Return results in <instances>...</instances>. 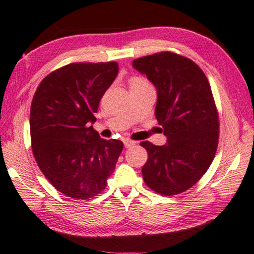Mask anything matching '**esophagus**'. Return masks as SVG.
I'll use <instances>...</instances> for the list:
<instances>
[{"instance_id":"1","label":"esophagus","mask_w":254,"mask_h":254,"mask_svg":"<svg viewBox=\"0 0 254 254\" xmlns=\"http://www.w3.org/2000/svg\"><path fill=\"white\" fill-rule=\"evenodd\" d=\"M124 144H125V146H126L127 148L128 147H131V146H134V145L136 144V142L135 140H131V139H124Z\"/></svg>"}]
</instances>
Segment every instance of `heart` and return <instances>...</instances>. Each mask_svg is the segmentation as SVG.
Masks as SVG:
<instances>
[{"mask_svg": "<svg viewBox=\"0 0 254 254\" xmlns=\"http://www.w3.org/2000/svg\"><path fill=\"white\" fill-rule=\"evenodd\" d=\"M148 83L142 76H130L128 78V85H129V89H135V88H140V86L147 85Z\"/></svg>", "mask_w": 254, "mask_h": 254, "instance_id": "obj_1", "label": "heart"}]
</instances>
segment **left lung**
<instances>
[{"mask_svg":"<svg viewBox=\"0 0 254 254\" xmlns=\"http://www.w3.org/2000/svg\"><path fill=\"white\" fill-rule=\"evenodd\" d=\"M155 85V116L166 145L140 142L148 159L142 174L148 188L174 196L200 180L218 146L219 118L208 78L190 58L161 52L132 61Z\"/></svg>","mask_w":254,"mask_h":254,"instance_id":"obj_1","label":"left lung"}]
</instances>
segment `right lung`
<instances>
[{
    "label": "right lung",
    "instance_id": "obj_1",
    "mask_svg": "<svg viewBox=\"0 0 254 254\" xmlns=\"http://www.w3.org/2000/svg\"><path fill=\"white\" fill-rule=\"evenodd\" d=\"M117 62L70 63L40 82L30 109L31 147L40 171L66 197L93 198L106 189L124 144L93 129Z\"/></svg>",
    "mask_w": 254,
    "mask_h": 254
}]
</instances>
